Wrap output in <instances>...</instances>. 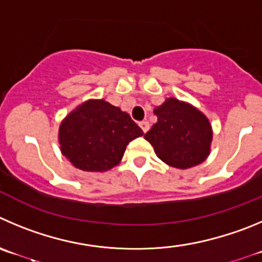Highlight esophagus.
<instances>
[{"instance_id":"1","label":"esophagus","mask_w":262,"mask_h":262,"mask_svg":"<svg viewBox=\"0 0 262 262\" xmlns=\"http://www.w3.org/2000/svg\"><path fill=\"white\" fill-rule=\"evenodd\" d=\"M139 126H141V129H142L145 133L148 130V129H150V124H148L147 120H143V121H141V123H139Z\"/></svg>"}]
</instances>
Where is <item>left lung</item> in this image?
Instances as JSON below:
<instances>
[{"label": "left lung", "instance_id": "obj_1", "mask_svg": "<svg viewBox=\"0 0 262 262\" xmlns=\"http://www.w3.org/2000/svg\"><path fill=\"white\" fill-rule=\"evenodd\" d=\"M158 121L145 134L155 154L169 167L187 169L211 154L213 130L208 117L192 104L167 98L155 107Z\"/></svg>", "mask_w": 262, "mask_h": 262}]
</instances>
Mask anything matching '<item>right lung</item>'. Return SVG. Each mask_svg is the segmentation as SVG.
Masks as SVG:
<instances>
[{
	"instance_id": "right-lung-1",
	"label": "right lung",
	"mask_w": 262,
	"mask_h": 262,
	"mask_svg": "<svg viewBox=\"0 0 262 262\" xmlns=\"http://www.w3.org/2000/svg\"><path fill=\"white\" fill-rule=\"evenodd\" d=\"M143 134L126 112L104 99H88L59 125L60 152L84 172H106L119 164L130 141Z\"/></svg>"
}]
</instances>
